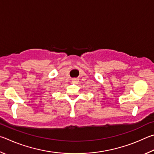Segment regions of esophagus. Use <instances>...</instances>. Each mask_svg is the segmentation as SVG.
Masks as SVG:
<instances>
[{
	"instance_id": "obj_1",
	"label": "esophagus",
	"mask_w": 154,
	"mask_h": 154,
	"mask_svg": "<svg viewBox=\"0 0 154 154\" xmlns=\"http://www.w3.org/2000/svg\"><path fill=\"white\" fill-rule=\"evenodd\" d=\"M72 82L75 83V82H78V79H72Z\"/></svg>"
}]
</instances>
